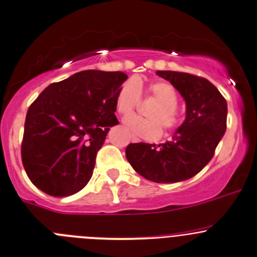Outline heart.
Instances as JSON below:
<instances>
[{
  "instance_id": "b5f03b06",
  "label": "heart",
  "mask_w": 257,
  "mask_h": 257,
  "mask_svg": "<svg viewBox=\"0 0 257 257\" xmlns=\"http://www.w3.org/2000/svg\"><path fill=\"white\" fill-rule=\"evenodd\" d=\"M142 84L140 81H127L121 85L116 95V110L118 114L130 115L140 101ZM147 94L158 101L147 112L148 118L130 116L125 118V125L136 136L145 140H157L161 137L163 127L170 130L178 126L179 115L176 112L175 90L165 82H153L147 87Z\"/></svg>"
}]
</instances>
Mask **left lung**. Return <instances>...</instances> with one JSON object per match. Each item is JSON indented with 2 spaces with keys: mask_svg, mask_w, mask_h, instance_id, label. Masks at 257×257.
I'll return each mask as SVG.
<instances>
[{
  "mask_svg": "<svg viewBox=\"0 0 257 257\" xmlns=\"http://www.w3.org/2000/svg\"><path fill=\"white\" fill-rule=\"evenodd\" d=\"M183 96L186 117L172 141L161 145L131 143L126 158L147 180L169 184L200 173L213 157L227 130V101L208 79L190 73L157 71Z\"/></svg>",
  "mask_w": 257,
  "mask_h": 257,
  "instance_id": "1",
  "label": "left lung"
}]
</instances>
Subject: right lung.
<instances>
[{"mask_svg": "<svg viewBox=\"0 0 257 257\" xmlns=\"http://www.w3.org/2000/svg\"><path fill=\"white\" fill-rule=\"evenodd\" d=\"M127 74L87 70L41 92L27 112L22 162L33 184L66 197L93 175L95 157L117 125L116 95Z\"/></svg>", "mask_w": 257, "mask_h": 257, "instance_id": "add662e5", "label": "right lung"}]
</instances>
